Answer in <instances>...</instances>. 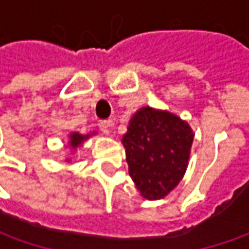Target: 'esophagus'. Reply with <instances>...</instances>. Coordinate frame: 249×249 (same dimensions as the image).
<instances>
[{
  "label": "esophagus",
  "mask_w": 249,
  "mask_h": 249,
  "mask_svg": "<svg viewBox=\"0 0 249 249\" xmlns=\"http://www.w3.org/2000/svg\"><path fill=\"white\" fill-rule=\"evenodd\" d=\"M112 124H113V122L112 120H101L100 123H98V126H100V130L104 133V134H109V127H112Z\"/></svg>",
  "instance_id": "obj_1"
}]
</instances>
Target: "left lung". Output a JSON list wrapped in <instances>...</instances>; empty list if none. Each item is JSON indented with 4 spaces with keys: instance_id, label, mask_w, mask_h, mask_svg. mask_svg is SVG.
I'll use <instances>...</instances> for the list:
<instances>
[{
    "instance_id": "left-lung-1",
    "label": "left lung",
    "mask_w": 249,
    "mask_h": 249,
    "mask_svg": "<svg viewBox=\"0 0 249 249\" xmlns=\"http://www.w3.org/2000/svg\"><path fill=\"white\" fill-rule=\"evenodd\" d=\"M194 140L186 122L169 112L140 109L123 136L129 175L141 196L158 199L170 193L184 175Z\"/></svg>"
}]
</instances>
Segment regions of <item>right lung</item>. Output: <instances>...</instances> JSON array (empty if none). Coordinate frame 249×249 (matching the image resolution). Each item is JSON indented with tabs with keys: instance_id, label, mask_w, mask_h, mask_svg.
Here are the masks:
<instances>
[{
	"instance_id": "1",
	"label": "right lung",
	"mask_w": 249,
	"mask_h": 249,
	"mask_svg": "<svg viewBox=\"0 0 249 249\" xmlns=\"http://www.w3.org/2000/svg\"><path fill=\"white\" fill-rule=\"evenodd\" d=\"M87 137H90V136H82V134H79V133H73L72 136H71V147H72V148H76L77 145L82 144L83 140H86Z\"/></svg>"
}]
</instances>
